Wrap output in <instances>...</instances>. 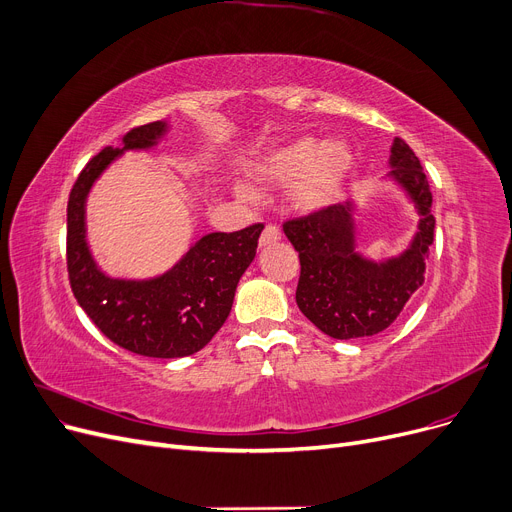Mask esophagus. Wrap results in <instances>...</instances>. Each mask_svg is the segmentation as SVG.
Returning <instances> with one entry per match:
<instances>
[{
	"mask_svg": "<svg viewBox=\"0 0 512 512\" xmlns=\"http://www.w3.org/2000/svg\"><path fill=\"white\" fill-rule=\"evenodd\" d=\"M280 238H282L280 228L274 226V224H267V226L263 228L261 236H259V245H261V247H267V245H272V242H278Z\"/></svg>",
	"mask_w": 512,
	"mask_h": 512,
	"instance_id": "obj_1",
	"label": "esophagus"
}]
</instances>
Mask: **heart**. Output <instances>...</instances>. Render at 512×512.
I'll list each match as a JSON object with an SVG mask.
<instances>
[{
  "mask_svg": "<svg viewBox=\"0 0 512 512\" xmlns=\"http://www.w3.org/2000/svg\"><path fill=\"white\" fill-rule=\"evenodd\" d=\"M355 168L353 149L340 139L319 143L311 137L294 139L261 155L251 174L263 184H284L288 179V201L301 213H317L332 207L344 193ZM236 193L253 199L249 186L240 184Z\"/></svg>",
  "mask_w": 512,
  "mask_h": 512,
  "instance_id": "heart-1",
  "label": "heart"
}]
</instances>
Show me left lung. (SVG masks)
<instances>
[{
    "instance_id": "8db88e82",
    "label": "left lung",
    "mask_w": 512,
    "mask_h": 512,
    "mask_svg": "<svg viewBox=\"0 0 512 512\" xmlns=\"http://www.w3.org/2000/svg\"><path fill=\"white\" fill-rule=\"evenodd\" d=\"M388 164V178L419 213L411 245L398 257L373 261L357 251L353 201L284 222V234L301 259L297 305L311 324L336 340L375 336L390 328L425 280L436 228L432 191L417 155L402 139H394Z\"/></svg>"
}]
</instances>
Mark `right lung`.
Instances as JSON below:
<instances>
[{"label":"right lung","mask_w":512,"mask_h":512,"mask_svg":"<svg viewBox=\"0 0 512 512\" xmlns=\"http://www.w3.org/2000/svg\"><path fill=\"white\" fill-rule=\"evenodd\" d=\"M166 132L168 124L161 120L126 132L122 147H105L89 161L68 199L66 261L78 305L114 344L153 359L193 355L224 326L263 230V224H253L230 234H205L172 270L155 278L126 280L101 272L87 242L91 188L124 151L151 149Z\"/></svg>","instance_id":"add662e5"}]
</instances>
